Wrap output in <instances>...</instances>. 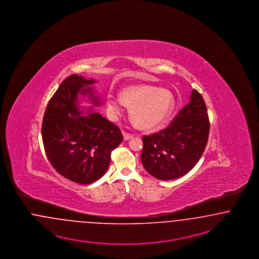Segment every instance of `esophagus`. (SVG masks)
<instances>
[{"instance_id":"34e87169","label":"esophagus","mask_w":259,"mask_h":259,"mask_svg":"<svg viewBox=\"0 0 259 259\" xmlns=\"http://www.w3.org/2000/svg\"><path fill=\"white\" fill-rule=\"evenodd\" d=\"M133 135L129 134V133H127V132H123V138H124L125 141H128V140H131V139H133Z\"/></svg>"}]
</instances>
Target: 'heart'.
I'll return each mask as SVG.
<instances>
[{
	"label": "heart",
	"instance_id": "1",
	"mask_svg": "<svg viewBox=\"0 0 259 259\" xmlns=\"http://www.w3.org/2000/svg\"><path fill=\"white\" fill-rule=\"evenodd\" d=\"M124 105L131 108V119L137 127L151 131L169 119L176 108V99L168 90L141 83L125 87L119 97L109 96L106 98L108 112L112 116L120 115Z\"/></svg>",
	"mask_w": 259,
	"mask_h": 259
}]
</instances>
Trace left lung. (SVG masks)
<instances>
[{
    "label": "left lung",
    "mask_w": 259,
    "mask_h": 259,
    "mask_svg": "<svg viewBox=\"0 0 259 259\" xmlns=\"http://www.w3.org/2000/svg\"><path fill=\"white\" fill-rule=\"evenodd\" d=\"M209 120L203 97L193 90L189 103L171 124L158 133L143 136V167L163 181L180 178L194 167L205 151Z\"/></svg>",
    "instance_id": "1"
}]
</instances>
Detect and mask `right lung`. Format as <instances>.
I'll list each match as a JSON object with an SVG mask.
<instances>
[{"mask_svg": "<svg viewBox=\"0 0 259 259\" xmlns=\"http://www.w3.org/2000/svg\"><path fill=\"white\" fill-rule=\"evenodd\" d=\"M96 80L71 74L63 81L48 103L42 123L46 155L59 174L89 185L107 171L111 152L123 140L119 128L89 108L84 115L78 95L94 106L101 104L90 87Z\"/></svg>", "mask_w": 259, "mask_h": 259, "instance_id": "add662e5", "label": "right lung"}]
</instances>
